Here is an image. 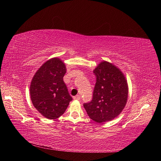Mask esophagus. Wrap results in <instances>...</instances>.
<instances>
[{"label": "esophagus", "mask_w": 161, "mask_h": 161, "mask_svg": "<svg viewBox=\"0 0 161 161\" xmlns=\"http://www.w3.org/2000/svg\"><path fill=\"white\" fill-rule=\"evenodd\" d=\"M73 98H74L75 100H80V95H77V96H75Z\"/></svg>", "instance_id": "obj_1"}]
</instances>
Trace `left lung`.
Listing matches in <instances>:
<instances>
[{
    "label": "left lung",
    "instance_id": "obj_1",
    "mask_svg": "<svg viewBox=\"0 0 161 161\" xmlns=\"http://www.w3.org/2000/svg\"><path fill=\"white\" fill-rule=\"evenodd\" d=\"M93 72L97 77L93 99L84 107L89 118L97 123L111 121L126 107L129 94L126 78L119 67L105 60Z\"/></svg>",
    "mask_w": 161,
    "mask_h": 161
}]
</instances>
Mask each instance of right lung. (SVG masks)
Instances as JSON below:
<instances>
[{
    "label": "right lung",
    "mask_w": 161,
    "mask_h": 161,
    "mask_svg": "<svg viewBox=\"0 0 161 161\" xmlns=\"http://www.w3.org/2000/svg\"><path fill=\"white\" fill-rule=\"evenodd\" d=\"M64 62L53 58L43 63L32 77L30 95L34 107L48 119H56L66 111L72 100L63 80Z\"/></svg>",
    "instance_id": "right-lung-1"
}]
</instances>
